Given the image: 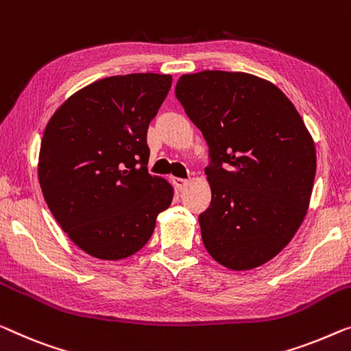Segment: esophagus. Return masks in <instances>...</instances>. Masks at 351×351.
Listing matches in <instances>:
<instances>
[{"instance_id": "obj_1", "label": "esophagus", "mask_w": 351, "mask_h": 351, "mask_svg": "<svg viewBox=\"0 0 351 351\" xmlns=\"http://www.w3.org/2000/svg\"><path fill=\"white\" fill-rule=\"evenodd\" d=\"M187 184H189V181L187 180H182V178H175V186L178 191H182Z\"/></svg>"}]
</instances>
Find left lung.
I'll return each instance as SVG.
<instances>
[{
  "label": "left lung",
  "mask_w": 351,
  "mask_h": 351,
  "mask_svg": "<svg viewBox=\"0 0 351 351\" xmlns=\"http://www.w3.org/2000/svg\"><path fill=\"white\" fill-rule=\"evenodd\" d=\"M175 94L208 145L203 244L230 269L257 268L306 217L317 169L309 130L279 88L245 72L181 75Z\"/></svg>",
  "instance_id": "8db88e82"
}]
</instances>
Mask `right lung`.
Returning <instances> with one entry per match:
<instances>
[{
    "label": "right lung",
    "instance_id": "1",
    "mask_svg": "<svg viewBox=\"0 0 351 351\" xmlns=\"http://www.w3.org/2000/svg\"><path fill=\"white\" fill-rule=\"evenodd\" d=\"M170 86L165 74L102 78L72 94L47 124L42 193L60 227L93 257L138 252L173 200V187L146 167V132Z\"/></svg>",
    "mask_w": 351,
    "mask_h": 351
}]
</instances>
